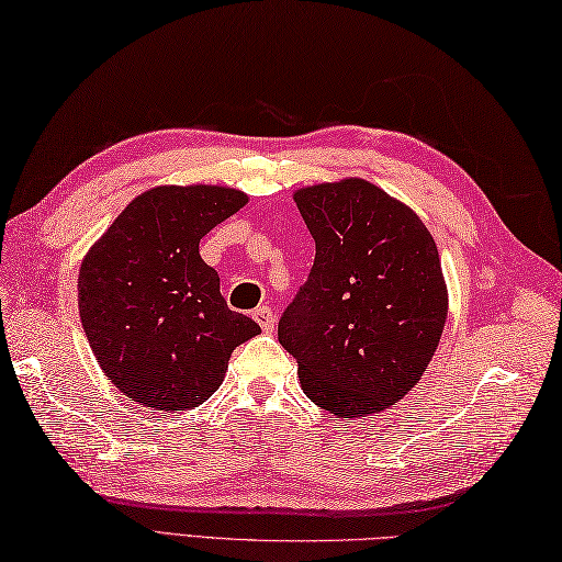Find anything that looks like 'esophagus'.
Returning <instances> with one entry per match:
<instances>
[{"mask_svg":"<svg viewBox=\"0 0 562 562\" xmlns=\"http://www.w3.org/2000/svg\"><path fill=\"white\" fill-rule=\"evenodd\" d=\"M254 318L258 321V326L262 328V333H272L274 324H278V321H274V312L270 306H258L254 312Z\"/></svg>","mask_w":562,"mask_h":562,"instance_id":"34e87169","label":"esophagus"}]
</instances>
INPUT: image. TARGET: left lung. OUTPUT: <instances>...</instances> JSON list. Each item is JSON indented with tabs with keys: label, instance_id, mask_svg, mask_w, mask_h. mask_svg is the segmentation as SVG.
Returning <instances> with one entry per match:
<instances>
[{
	"label": "left lung",
	"instance_id": "1",
	"mask_svg": "<svg viewBox=\"0 0 562 562\" xmlns=\"http://www.w3.org/2000/svg\"><path fill=\"white\" fill-rule=\"evenodd\" d=\"M314 268L284 308L278 338L318 408L364 417L401 401L427 369L447 321L432 234L364 178L300 188Z\"/></svg>",
	"mask_w": 562,
	"mask_h": 562
}]
</instances>
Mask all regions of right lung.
Instances as JSON below:
<instances>
[{
	"label": "right lung",
	"instance_id": "1",
	"mask_svg": "<svg viewBox=\"0 0 562 562\" xmlns=\"http://www.w3.org/2000/svg\"><path fill=\"white\" fill-rule=\"evenodd\" d=\"M248 198L222 186H159L117 214L79 270L93 355L127 398L188 411L220 389L234 348L260 333L226 306L200 238Z\"/></svg>",
	"mask_w": 562,
	"mask_h": 562
}]
</instances>
